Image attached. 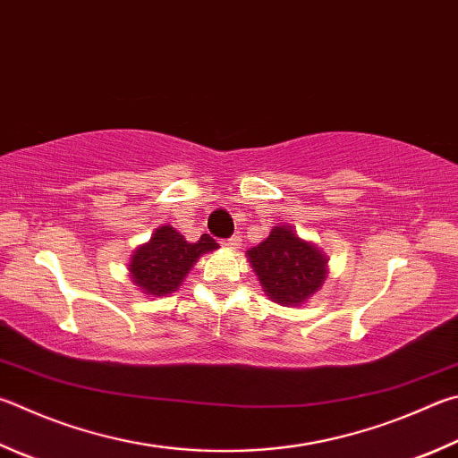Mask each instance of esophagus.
I'll return each mask as SVG.
<instances>
[{
  "mask_svg": "<svg viewBox=\"0 0 458 458\" xmlns=\"http://www.w3.org/2000/svg\"><path fill=\"white\" fill-rule=\"evenodd\" d=\"M222 244L226 248H232V250H236V248L242 246V238L240 236H230L228 240H222Z\"/></svg>",
  "mask_w": 458,
  "mask_h": 458,
  "instance_id": "1",
  "label": "esophagus"
}]
</instances>
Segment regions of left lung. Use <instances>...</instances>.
Segmentation results:
<instances>
[{
  "instance_id": "left-lung-1",
  "label": "left lung",
  "mask_w": 458,
  "mask_h": 458,
  "mask_svg": "<svg viewBox=\"0 0 458 458\" xmlns=\"http://www.w3.org/2000/svg\"><path fill=\"white\" fill-rule=\"evenodd\" d=\"M248 258L264 293L284 306L304 302L327 276V258L286 226L272 228L264 242L248 250Z\"/></svg>"
}]
</instances>
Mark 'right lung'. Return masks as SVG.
<instances>
[{
  "instance_id": "obj_1",
  "label": "right lung",
  "mask_w": 458,
  "mask_h": 458,
  "mask_svg": "<svg viewBox=\"0 0 458 458\" xmlns=\"http://www.w3.org/2000/svg\"><path fill=\"white\" fill-rule=\"evenodd\" d=\"M216 248L218 244L212 236L202 234L198 242H188L172 226H162L154 232L148 244L140 246L131 256L130 274L144 293L154 296L170 294L180 286L200 254Z\"/></svg>"
}]
</instances>
